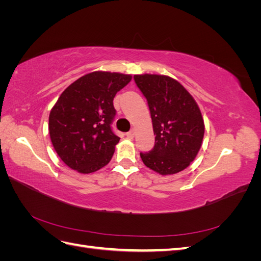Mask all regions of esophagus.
<instances>
[{"instance_id":"esophagus-1","label":"esophagus","mask_w":261,"mask_h":261,"mask_svg":"<svg viewBox=\"0 0 261 261\" xmlns=\"http://www.w3.org/2000/svg\"><path fill=\"white\" fill-rule=\"evenodd\" d=\"M126 136H127V138L129 139L134 138V136H135V129H130L129 132L126 133Z\"/></svg>"}]
</instances>
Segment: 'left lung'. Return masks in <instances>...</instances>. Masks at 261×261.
<instances>
[{"label": "left lung", "instance_id": "left-lung-1", "mask_svg": "<svg viewBox=\"0 0 261 261\" xmlns=\"http://www.w3.org/2000/svg\"><path fill=\"white\" fill-rule=\"evenodd\" d=\"M147 99L155 135L154 147L140 152L147 168L161 175L186 169L201 147L204 124L196 101L177 81L164 75H135Z\"/></svg>", "mask_w": 261, "mask_h": 261}]
</instances>
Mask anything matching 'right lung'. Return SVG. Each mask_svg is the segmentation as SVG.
Returning a JSON list of instances; mask_svg holds the SVG:
<instances>
[{
    "mask_svg": "<svg viewBox=\"0 0 261 261\" xmlns=\"http://www.w3.org/2000/svg\"><path fill=\"white\" fill-rule=\"evenodd\" d=\"M130 75L92 72L62 92L49 116L52 145L67 167L83 174L96 172L112 159L120 141L111 128L113 99Z\"/></svg>",
    "mask_w": 261,
    "mask_h": 261,
    "instance_id": "right-lung-1",
    "label": "right lung"
}]
</instances>
